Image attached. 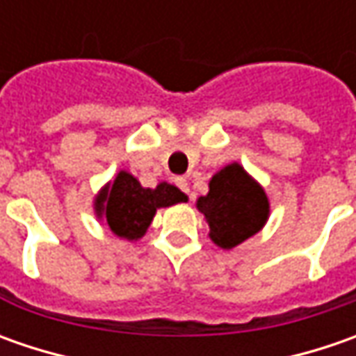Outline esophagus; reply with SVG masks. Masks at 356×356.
Wrapping results in <instances>:
<instances>
[{"label":"esophagus","mask_w":356,"mask_h":356,"mask_svg":"<svg viewBox=\"0 0 356 356\" xmlns=\"http://www.w3.org/2000/svg\"><path fill=\"white\" fill-rule=\"evenodd\" d=\"M176 186H178L182 192L190 194V184H188V180H186V178H182V176H180V178H176Z\"/></svg>","instance_id":"esophagus-1"}]
</instances>
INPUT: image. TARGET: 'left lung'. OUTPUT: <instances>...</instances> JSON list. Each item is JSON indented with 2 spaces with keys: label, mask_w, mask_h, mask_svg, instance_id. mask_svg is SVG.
<instances>
[{
  "label": "left lung",
  "mask_w": 356,
  "mask_h": 356,
  "mask_svg": "<svg viewBox=\"0 0 356 356\" xmlns=\"http://www.w3.org/2000/svg\"><path fill=\"white\" fill-rule=\"evenodd\" d=\"M216 245L232 250L266 226L269 200L264 188L238 162L227 164L210 180V192L196 202Z\"/></svg>",
  "instance_id": "1"
}]
</instances>
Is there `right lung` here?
<instances>
[{
    "label": "right lung",
    "mask_w": 356,
    "mask_h": 356,
    "mask_svg": "<svg viewBox=\"0 0 356 356\" xmlns=\"http://www.w3.org/2000/svg\"><path fill=\"white\" fill-rule=\"evenodd\" d=\"M188 196L176 186L160 182L156 188H143L140 182L120 170L113 184H106L95 200L97 216L106 220L108 227L118 238L138 239L146 234L158 208H168Z\"/></svg>",
    "instance_id": "obj_1"
}]
</instances>
